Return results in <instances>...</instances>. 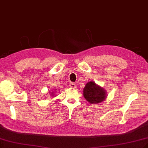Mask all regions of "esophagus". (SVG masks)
I'll return each mask as SVG.
<instances>
[{
  "instance_id": "obj_1",
  "label": "esophagus",
  "mask_w": 148,
  "mask_h": 148,
  "mask_svg": "<svg viewBox=\"0 0 148 148\" xmlns=\"http://www.w3.org/2000/svg\"><path fill=\"white\" fill-rule=\"evenodd\" d=\"M69 86H70L71 88L74 89V88H76V84H75V83H74V82H71Z\"/></svg>"
}]
</instances>
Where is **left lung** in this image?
<instances>
[{"instance_id":"8db88e82","label":"left lung","mask_w":148,"mask_h":148,"mask_svg":"<svg viewBox=\"0 0 148 148\" xmlns=\"http://www.w3.org/2000/svg\"><path fill=\"white\" fill-rule=\"evenodd\" d=\"M83 95L90 104H99L106 99V91L93 81L88 82L83 89Z\"/></svg>"}]
</instances>
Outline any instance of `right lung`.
<instances>
[{
  "label": "right lung",
  "instance_id": "obj_1",
  "mask_svg": "<svg viewBox=\"0 0 148 148\" xmlns=\"http://www.w3.org/2000/svg\"><path fill=\"white\" fill-rule=\"evenodd\" d=\"M51 96H52L54 95V92H51Z\"/></svg>",
  "mask_w": 148,
  "mask_h": 148
}]
</instances>
